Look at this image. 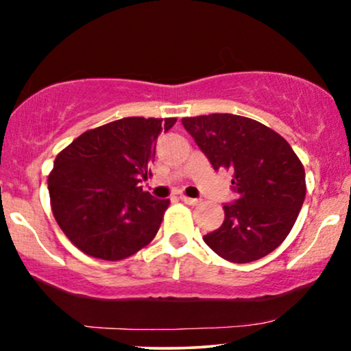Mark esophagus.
<instances>
[{"mask_svg":"<svg viewBox=\"0 0 351 351\" xmlns=\"http://www.w3.org/2000/svg\"><path fill=\"white\" fill-rule=\"evenodd\" d=\"M181 201L184 204H189V206H197L199 204V199H194V197H188V196H180Z\"/></svg>","mask_w":351,"mask_h":351,"instance_id":"esophagus-1","label":"esophagus"}]
</instances>
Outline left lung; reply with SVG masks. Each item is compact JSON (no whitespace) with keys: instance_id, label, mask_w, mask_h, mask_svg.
<instances>
[{"instance_id":"obj_1","label":"left lung","mask_w":351,"mask_h":351,"mask_svg":"<svg viewBox=\"0 0 351 351\" xmlns=\"http://www.w3.org/2000/svg\"><path fill=\"white\" fill-rule=\"evenodd\" d=\"M215 170L233 171L234 204L225 220L204 237L206 245L230 263L246 264L267 256L293 228L306 196L304 168L280 134L230 113L181 119Z\"/></svg>"}]
</instances>
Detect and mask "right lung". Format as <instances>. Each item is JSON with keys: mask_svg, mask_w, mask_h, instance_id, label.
Segmentation results:
<instances>
[{"mask_svg": "<svg viewBox=\"0 0 351 351\" xmlns=\"http://www.w3.org/2000/svg\"><path fill=\"white\" fill-rule=\"evenodd\" d=\"M176 118L130 117L82 132L48 175L55 220L74 246L104 261L126 259L155 238L170 199L143 191L155 144Z\"/></svg>", "mask_w": 351, "mask_h": 351, "instance_id": "obj_1", "label": "right lung"}]
</instances>
